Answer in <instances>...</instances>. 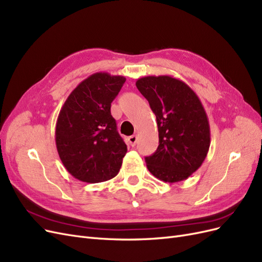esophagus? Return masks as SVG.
Instances as JSON below:
<instances>
[{"label":"esophagus","instance_id":"esophagus-1","mask_svg":"<svg viewBox=\"0 0 262 262\" xmlns=\"http://www.w3.org/2000/svg\"><path fill=\"white\" fill-rule=\"evenodd\" d=\"M136 143H137V136H136V135H132V136L128 137V144H129L132 147L135 146Z\"/></svg>","mask_w":262,"mask_h":262}]
</instances>
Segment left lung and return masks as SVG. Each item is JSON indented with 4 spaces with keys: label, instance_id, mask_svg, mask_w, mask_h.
I'll use <instances>...</instances> for the list:
<instances>
[{
    "label": "left lung",
    "instance_id": "1",
    "mask_svg": "<svg viewBox=\"0 0 262 262\" xmlns=\"http://www.w3.org/2000/svg\"><path fill=\"white\" fill-rule=\"evenodd\" d=\"M136 86L157 118L159 146L146 157L150 173L161 181L186 180L202 166L211 145L210 124L196 93L171 76H148Z\"/></svg>",
    "mask_w": 262,
    "mask_h": 262
}]
</instances>
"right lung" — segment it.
Segmentation results:
<instances>
[{
  "instance_id": "obj_1",
  "label": "right lung",
  "mask_w": 262,
  "mask_h": 262,
  "mask_svg": "<svg viewBox=\"0 0 262 262\" xmlns=\"http://www.w3.org/2000/svg\"><path fill=\"white\" fill-rule=\"evenodd\" d=\"M126 79L96 72L77 85L62 105L56 123V146L68 172L86 183L117 176L127 146L111 115V103Z\"/></svg>"
}]
</instances>
